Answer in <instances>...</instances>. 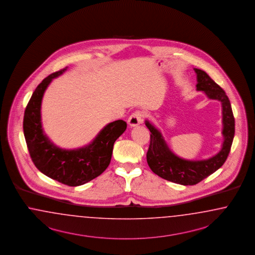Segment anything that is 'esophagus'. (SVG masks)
<instances>
[{"instance_id":"34e87169","label":"esophagus","mask_w":255,"mask_h":255,"mask_svg":"<svg viewBox=\"0 0 255 255\" xmlns=\"http://www.w3.org/2000/svg\"><path fill=\"white\" fill-rule=\"evenodd\" d=\"M144 120V113L141 111H134L131 116L129 117L128 119V124L131 127H134L137 126L140 124L143 123Z\"/></svg>"}]
</instances>
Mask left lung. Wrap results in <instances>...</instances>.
I'll return each mask as SVG.
<instances>
[{
  "instance_id": "obj_1",
  "label": "left lung",
  "mask_w": 255,
  "mask_h": 255,
  "mask_svg": "<svg viewBox=\"0 0 255 255\" xmlns=\"http://www.w3.org/2000/svg\"><path fill=\"white\" fill-rule=\"evenodd\" d=\"M194 71L197 74V90L205 92L210 99L222 102L224 136L222 150L209 160L186 161L180 159L167 147L161 132L146 121V126L150 131V142L147 152L149 168L159 177L181 185L197 184L219 169L229 155L235 135V118L225 92L206 72L200 69Z\"/></svg>"
}]
</instances>
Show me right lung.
Segmentation results:
<instances>
[{
    "mask_svg": "<svg viewBox=\"0 0 255 255\" xmlns=\"http://www.w3.org/2000/svg\"><path fill=\"white\" fill-rule=\"evenodd\" d=\"M67 67L50 74L37 86L29 101L23 119V132L31 161L44 175L67 186H79L100 176L108 168L113 146L127 128L119 120L107 125L93 143L76 150L55 147L43 133L41 102L52 78L62 75Z\"/></svg>",
    "mask_w": 255,
    "mask_h": 255,
    "instance_id": "right-lung-1",
    "label": "right lung"
}]
</instances>
